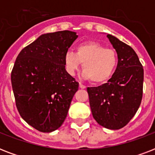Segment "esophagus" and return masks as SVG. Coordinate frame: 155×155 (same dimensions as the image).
<instances>
[{
	"instance_id": "obj_1",
	"label": "esophagus",
	"mask_w": 155,
	"mask_h": 155,
	"mask_svg": "<svg viewBox=\"0 0 155 155\" xmlns=\"http://www.w3.org/2000/svg\"><path fill=\"white\" fill-rule=\"evenodd\" d=\"M80 88H82V89H84V88H86V87H85L84 85L82 83H80Z\"/></svg>"
}]
</instances>
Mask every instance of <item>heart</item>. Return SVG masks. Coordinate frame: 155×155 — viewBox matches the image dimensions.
Instances as JSON below:
<instances>
[{
    "mask_svg": "<svg viewBox=\"0 0 155 155\" xmlns=\"http://www.w3.org/2000/svg\"><path fill=\"white\" fill-rule=\"evenodd\" d=\"M83 63V75L95 84L108 81L118 65V54L115 50L106 48L96 42L80 44L76 52L68 51L64 56V65L70 75H74Z\"/></svg>",
    "mask_w": 155,
    "mask_h": 155,
    "instance_id": "obj_1",
    "label": "heart"
}]
</instances>
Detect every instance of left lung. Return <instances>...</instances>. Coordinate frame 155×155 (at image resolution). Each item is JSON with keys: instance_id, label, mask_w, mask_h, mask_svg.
I'll return each mask as SVG.
<instances>
[{"instance_id": "left-lung-1", "label": "left lung", "mask_w": 155, "mask_h": 155, "mask_svg": "<svg viewBox=\"0 0 155 155\" xmlns=\"http://www.w3.org/2000/svg\"><path fill=\"white\" fill-rule=\"evenodd\" d=\"M107 37L118 54V65L108 83L87 87L90 107L98 124L119 130L130 122L142 99L144 71L132 47L116 37Z\"/></svg>"}]
</instances>
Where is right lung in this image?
<instances>
[{
  "label": "right lung",
  "mask_w": 155,
  "mask_h": 155,
  "mask_svg": "<svg viewBox=\"0 0 155 155\" xmlns=\"http://www.w3.org/2000/svg\"><path fill=\"white\" fill-rule=\"evenodd\" d=\"M63 30L41 35L16 58L11 83L21 117L40 132L60 127L79 83L67 72L64 56L77 38Z\"/></svg>",
  "instance_id": "add662e5"
}]
</instances>
